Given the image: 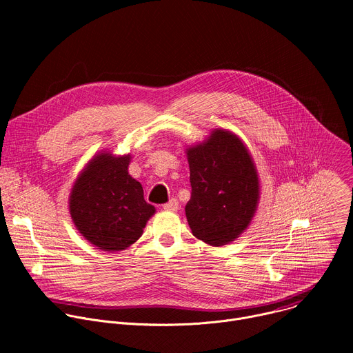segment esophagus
Here are the masks:
<instances>
[{
	"instance_id": "34e87169",
	"label": "esophagus",
	"mask_w": 353,
	"mask_h": 353,
	"mask_svg": "<svg viewBox=\"0 0 353 353\" xmlns=\"http://www.w3.org/2000/svg\"><path fill=\"white\" fill-rule=\"evenodd\" d=\"M163 210H166V211H177L179 210V201L176 198L169 199V203H166L163 205Z\"/></svg>"
}]
</instances>
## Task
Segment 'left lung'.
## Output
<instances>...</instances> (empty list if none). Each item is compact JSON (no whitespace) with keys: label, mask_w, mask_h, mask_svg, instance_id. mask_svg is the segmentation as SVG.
I'll list each match as a JSON object with an SVG mask.
<instances>
[{"label":"left lung","mask_w":353,"mask_h":353,"mask_svg":"<svg viewBox=\"0 0 353 353\" xmlns=\"http://www.w3.org/2000/svg\"><path fill=\"white\" fill-rule=\"evenodd\" d=\"M191 198L185 216L192 234L211 245L239 237L254 216L260 196L257 170L239 137L215 130L187 149Z\"/></svg>","instance_id":"left-lung-1"}]
</instances>
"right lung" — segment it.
Segmentation results:
<instances>
[{
	"label": "right lung",
	"mask_w": 353,
	"mask_h": 353,
	"mask_svg": "<svg viewBox=\"0 0 353 353\" xmlns=\"http://www.w3.org/2000/svg\"><path fill=\"white\" fill-rule=\"evenodd\" d=\"M130 155L94 157L77 179L70 195L71 218L79 233L105 251L135 243L155 207L143 199L139 181L128 174Z\"/></svg>",
	"instance_id": "add662e5"
}]
</instances>
